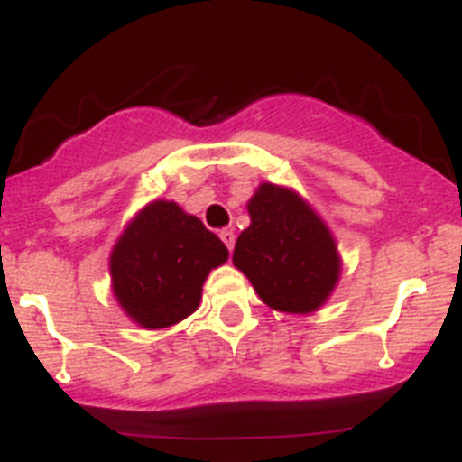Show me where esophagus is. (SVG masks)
<instances>
[{"label":"esophagus","mask_w":462,"mask_h":462,"mask_svg":"<svg viewBox=\"0 0 462 462\" xmlns=\"http://www.w3.org/2000/svg\"><path fill=\"white\" fill-rule=\"evenodd\" d=\"M219 238L224 240V245H226L228 250H234V245H236L234 228H222V231H219Z\"/></svg>","instance_id":"1"}]
</instances>
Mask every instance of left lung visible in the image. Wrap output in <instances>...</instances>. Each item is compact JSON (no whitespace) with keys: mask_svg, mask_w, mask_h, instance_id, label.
Returning <instances> with one entry per match:
<instances>
[{"mask_svg":"<svg viewBox=\"0 0 462 462\" xmlns=\"http://www.w3.org/2000/svg\"><path fill=\"white\" fill-rule=\"evenodd\" d=\"M250 226L236 240L234 266L268 308L317 312L340 280L342 259L324 219L298 191L261 182L247 201Z\"/></svg>","mask_w":462,"mask_h":462,"instance_id":"1","label":"left lung"}]
</instances>
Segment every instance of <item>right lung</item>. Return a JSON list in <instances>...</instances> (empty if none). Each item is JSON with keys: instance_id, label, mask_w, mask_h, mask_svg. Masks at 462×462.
<instances>
[{"instance_id": "add662e5", "label": "right lung", "mask_w": 462, "mask_h": 462, "mask_svg": "<svg viewBox=\"0 0 462 462\" xmlns=\"http://www.w3.org/2000/svg\"><path fill=\"white\" fill-rule=\"evenodd\" d=\"M226 259V245L201 219L157 199L134 215L113 245V293L134 324L169 328L196 312L203 282Z\"/></svg>"}]
</instances>
